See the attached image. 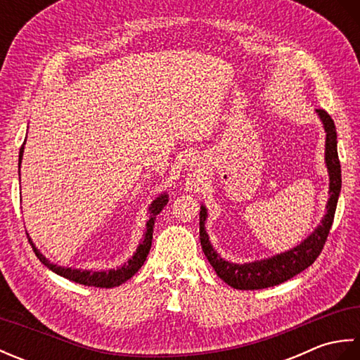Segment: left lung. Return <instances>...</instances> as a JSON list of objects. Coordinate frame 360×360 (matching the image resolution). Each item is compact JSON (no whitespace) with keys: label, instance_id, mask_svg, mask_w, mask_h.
<instances>
[{"label":"left lung","instance_id":"obj_1","mask_svg":"<svg viewBox=\"0 0 360 360\" xmlns=\"http://www.w3.org/2000/svg\"><path fill=\"white\" fill-rule=\"evenodd\" d=\"M319 119L322 120L323 129L326 133L325 139V164L328 168V176H330V190H328V202L326 213L323 215L320 224L314 229V232L308 235L300 244L295 248L281 252V254L272 255L269 258L255 259L250 263H231L221 257L218 252L213 249L209 240L207 231H205V221H207V209L201 205L200 212V240L204 255L207 257L209 263L215 269L218 277L226 281L229 286L241 290L252 289H264L271 288L280 283L292 278L294 275L300 274L307 269L316 258L320 255L323 249V244L330 233L333 226L335 207H338V200L342 188V173L340 162L338 155V133H335L334 120L330 114L323 110H316Z\"/></svg>","mask_w":360,"mask_h":360}]
</instances>
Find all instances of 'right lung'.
Returning <instances> with one entry per match:
<instances>
[{"label":"right lung","instance_id":"obj_1","mask_svg":"<svg viewBox=\"0 0 360 360\" xmlns=\"http://www.w3.org/2000/svg\"><path fill=\"white\" fill-rule=\"evenodd\" d=\"M26 143V141H25ZM25 143L21 145L20 148V156H18V168L21 167V160H22V153H25ZM20 172V170H18ZM168 202V195L167 193H160L156 200H153L148 207L150 213V219L147 221V227H145V232L142 240L137 246L136 252L133 257L128 259L127 263L122 264L117 269H108V271H86V269H74V267H65V266H58L51 263L48 258H46L40 250L35 248V244L32 240L29 238L30 244H32V249L35 252L37 258L40 262L51 269L52 272H56L60 277H65L71 281L79 283V285H85V286H94V288H116L120 286L122 283H125L129 280L133 275L141 269L145 259H147L148 252L151 249V240H153V227H155V221L156 217L159 215L162 209L165 207ZM29 236V235H27Z\"/></svg>","mask_w":360,"mask_h":360}]
</instances>
